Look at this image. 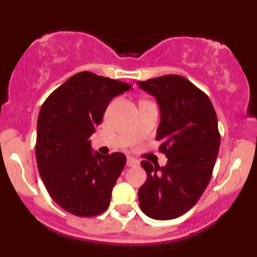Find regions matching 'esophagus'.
<instances>
[{"label": "esophagus", "mask_w": 257, "mask_h": 257, "mask_svg": "<svg viewBox=\"0 0 257 257\" xmlns=\"http://www.w3.org/2000/svg\"><path fill=\"white\" fill-rule=\"evenodd\" d=\"M139 164L138 159H135L134 157H128L126 158V166L128 167H137Z\"/></svg>", "instance_id": "obj_1"}]
</instances>
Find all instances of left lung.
Here are the masks:
<instances>
[{
  "label": "left lung",
  "instance_id": "1",
  "mask_svg": "<svg viewBox=\"0 0 257 257\" xmlns=\"http://www.w3.org/2000/svg\"><path fill=\"white\" fill-rule=\"evenodd\" d=\"M138 85L157 100L156 140L168 158L164 167L141 162L147 179L139 188V204L151 219H176L198 202L210 181L220 146L216 112L204 91L182 76L166 75Z\"/></svg>",
  "mask_w": 257,
  "mask_h": 257
}]
</instances>
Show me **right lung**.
I'll use <instances>...</instances> for the list:
<instances>
[{
	"instance_id": "1",
	"label": "right lung",
	"mask_w": 257,
	"mask_h": 257,
	"mask_svg": "<svg viewBox=\"0 0 257 257\" xmlns=\"http://www.w3.org/2000/svg\"><path fill=\"white\" fill-rule=\"evenodd\" d=\"M131 88L117 79L78 72L41 106L35 150L38 172L53 200L76 216H96L110 205L125 156L93 153L89 138L111 100Z\"/></svg>"
}]
</instances>
